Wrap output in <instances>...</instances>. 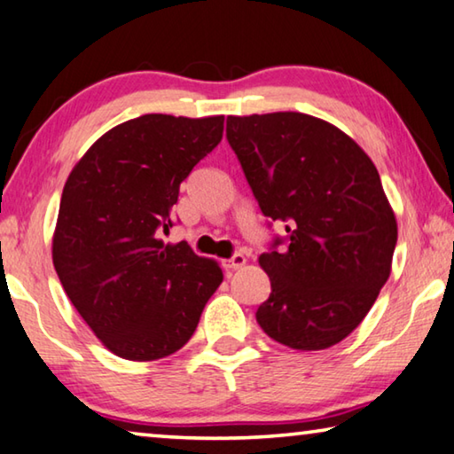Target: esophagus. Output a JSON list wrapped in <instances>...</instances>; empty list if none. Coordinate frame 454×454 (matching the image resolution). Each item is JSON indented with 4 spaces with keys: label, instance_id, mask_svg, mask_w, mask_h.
Wrapping results in <instances>:
<instances>
[{
    "label": "esophagus",
    "instance_id": "1",
    "mask_svg": "<svg viewBox=\"0 0 454 454\" xmlns=\"http://www.w3.org/2000/svg\"><path fill=\"white\" fill-rule=\"evenodd\" d=\"M245 262H247V259H245L243 254H235L231 259H227L225 267H227V270H239V267L245 265Z\"/></svg>",
    "mask_w": 454,
    "mask_h": 454
}]
</instances>
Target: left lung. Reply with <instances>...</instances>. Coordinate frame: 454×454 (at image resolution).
I'll list each match as a JSON object with an SVG mask.
<instances>
[{
  "label": "left lung",
  "mask_w": 454,
  "mask_h": 454,
  "mask_svg": "<svg viewBox=\"0 0 454 454\" xmlns=\"http://www.w3.org/2000/svg\"><path fill=\"white\" fill-rule=\"evenodd\" d=\"M227 140L259 209L286 225L259 257L271 294L257 324L294 350L338 344L374 306L398 239L374 162L301 113L227 116Z\"/></svg>",
  "instance_id": "8db88e82"
}]
</instances>
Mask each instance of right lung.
Wrapping results in <instances>:
<instances>
[{
    "label": "right lung",
    "mask_w": 454,
    "mask_h": 454,
    "mask_svg": "<svg viewBox=\"0 0 454 454\" xmlns=\"http://www.w3.org/2000/svg\"><path fill=\"white\" fill-rule=\"evenodd\" d=\"M223 122L132 118L96 140L66 181L51 247L56 273L96 338L124 360L181 350L221 286L217 263L159 237L173 227L181 183L221 143Z\"/></svg>",
    "instance_id": "right-lung-1"
}]
</instances>
